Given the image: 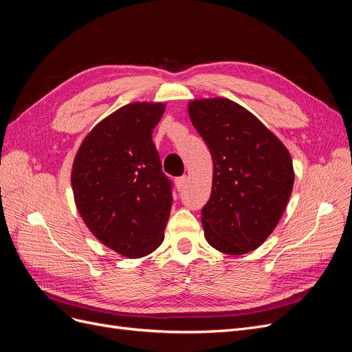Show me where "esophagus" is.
Here are the masks:
<instances>
[{"label":"esophagus","mask_w":352,"mask_h":352,"mask_svg":"<svg viewBox=\"0 0 352 352\" xmlns=\"http://www.w3.org/2000/svg\"><path fill=\"white\" fill-rule=\"evenodd\" d=\"M175 185L177 188V190H182L186 185V176H180V177H176L175 179Z\"/></svg>","instance_id":"esophagus-1"}]
</instances>
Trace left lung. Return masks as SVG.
<instances>
[{"label":"left lung","instance_id":"obj_1","mask_svg":"<svg viewBox=\"0 0 352 352\" xmlns=\"http://www.w3.org/2000/svg\"><path fill=\"white\" fill-rule=\"evenodd\" d=\"M188 113L212 158L211 197L201 217L207 242L230 255L257 250L278 226L292 194L289 151L235 101L192 100Z\"/></svg>","mask_w":352,"mask_h":352}]
</instances>
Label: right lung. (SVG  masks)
<instances>
[{"instance_id": "add662e5", "label": "right lung", "mask_w": 352, "mask_h": 352, "mask_svg": "<svg viewBox=\"0 0 352 352\" xmlns=\"http://www.w3.org/2000/svg\"><path fill=\"white\" fill-rule=\"evenodd\" d=\"M164 102H132L85 136L72 167L74 204L92 235L127 258L155 251L172 210L153 129Z\"/></svg>"}]
</instances>
